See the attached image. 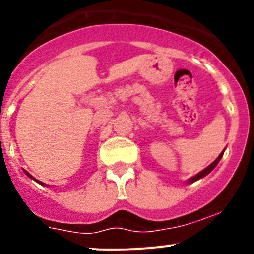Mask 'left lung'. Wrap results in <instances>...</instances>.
Masks as SVG:
<instances>
[{
  "label": "left lung",
  "instance_id": "8db88e82",
  "mask_svg": "<svg viewBox=\"0 0 254 254\" xmlns=\"http://www.w3.org/2000/svg\"><path fill=\"white\" fill-rule=\"evenodd\" d=\"M222 155H223V151L221 152V154H220V156H218L217 159H216L215 161H213L212 164L210 165V166H208V167H206V169L203 170V171H201L200 174H197V175H196V176L191 177V179L189 180V182H195V181H197V180H200V179H202V177H205L206 175H207V174H210V172L212 171L213 169H215V166H216V165L218 164V161H220V160H221V157H222Z\"/></svg>",
  "mask_w": 254,
  "mask_h": 254
}]
</instances>
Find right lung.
<instances>
[{"instance_id": "1", "label": "right lung", "mask_w": 254, "mask_h": 254, "mask_svg": "<svg viewBox=\"0 0 254 254\" xmlns=\"http://www.w3.org/2000/svg\"><path fill=\"white\" fill-rule=\"evenodd\" d=\"M26 174H27V175H28V176H31V175H29V174H28V172H26ZM31 177H32V176H31ZM32 179H33V177H32ZM39 184H42V182H39Z\"/></svg>"}]
</instances>
